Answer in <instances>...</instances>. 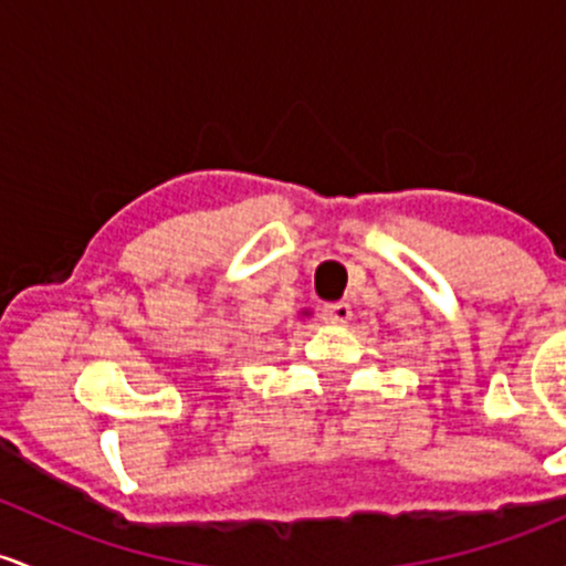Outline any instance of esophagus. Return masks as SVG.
Listing matches in <instances>:
<instances>
[{
  "label": "esophagus",
  "mask_w": 566,
  "mask_h": 566,
  "mask_svg": "<svg viewBox=\"0 0 566 566\" xmlns=\"http://www.w3.org/2000/svg\"><path fill=\"white\" fill-rule=\"evenodd\" d=\"M350 317H353V307L347 302H334L323 307V321L334 323V326H342V323H347Z\"/></svg>",
  "instance_id": "obj_1"
}]
</instances>
